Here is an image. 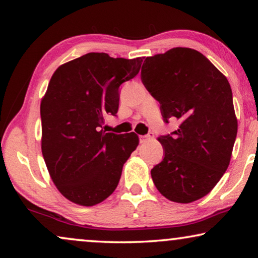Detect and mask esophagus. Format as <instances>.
Masks as SVG:
<instances>
[{"instance_id": "34e87169", "label": "esophagus", "mask_w": 258, "mask_h": 258, "mask_svg": "<svg viewBox=\"0 0 258 258\" xmlns=\"http://www.w3.org/2000/svg\"><path fill=\"white\" fill-rule=\"evenodd\" d=\"M152 138H154V133H151V132L147 135H140V142L145 143L147 140H150Z\"/></svg>"}]
</instances>
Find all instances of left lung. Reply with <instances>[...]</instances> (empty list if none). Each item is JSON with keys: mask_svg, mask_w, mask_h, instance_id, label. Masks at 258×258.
<instances>
[{"mask_svg": "<svg viewBox=\"0 0 258 258\" xmlns=\"http://www.w3.org/2000/svg\"><path fill=\"white\" fill-rule=\"evenodd\" d=\"M141 80L160 103L166 123L180 120L172 135L158 138L165 156L151 169L152 181L171 202H196L217 184L232 155L238 120L229 82L189 47L147 56Z\"/></svg>", "mask_w": 258, "mask_h": 258, "instance_id": "8db88e82", "label": "left lung"}]
</instances>
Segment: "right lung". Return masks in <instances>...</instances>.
<instances>
[{
    "mask_svg": "<svg viewBox=\"0 0 258 258\" xmlns=\"http://www.w3.org/2000/svg\"><path fill=\"white\" fill-rule=\"evenodd\" d=\"M142 58H111L91 52L52 75L41 101L42 154L52 181L64 198L94 206L118 185L125 161L139 145L134 132L106 133L116 116L119 86L140 72Z\"/></svg>",
    "mask_w": 258,
    "mask_h": 258,
    "instance_id": "1",
    "label": "right lung"
}]
</instances>
